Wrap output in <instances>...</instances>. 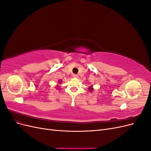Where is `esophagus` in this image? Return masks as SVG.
I'll return each instance as SVG.
<instances>
[{
	"mask_svg": "<svg viewBox=\"0 0 151 151\" xmlns=\"http://www.w3.org/2000/svg\"><path fill=\"white\" fill-rule=\"evenodd\" d=\"M72 77H74V78H77V77H78V76L76 74H72Z\"/></svg>",
	"mask_w": 151,
	"mask_h": 151,
	"instance_id": "esophagus-1",
	"label": "esophagus"
}]
</instances>
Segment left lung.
<instances>
[{
    "label": "left lung",
    "instance_id": "obj_1",
    "mask_svg": "<svg viewBox=\"0 0 151 151\" xmlns=\"http://www.w3.org/2000/svg\"><path fill=\"white\" fill-rule=\"evenodd\" d=\"M89 90H90V91H92V90H93V88H91V87H90V88H89Z\"/></svg>",
    "mask_w": 151,
    "mask_h": 151
}]
</instances>
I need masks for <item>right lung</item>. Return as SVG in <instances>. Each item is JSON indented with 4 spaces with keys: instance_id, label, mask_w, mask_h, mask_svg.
Here are the masks:
<instances>
[{
    "instance_id": "right-lung-1",
    "label": "right lung",
    "mask_w": 151,
    "mask_h": 151,
    "mask_svg": "<svg viewBox=\"0 0 151 151\" xmlns=\"http://www.w3.org/2000/svg\"><path fill=\"white\" fill-rule=\"evenodd\" d=\"M58 83H60V81H59V82H58Z\"/></svg>"
}]
</instances>
